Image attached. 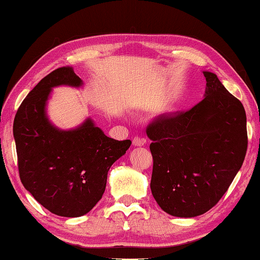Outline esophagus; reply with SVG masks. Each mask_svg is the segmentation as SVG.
I'll use <instances>...</instances> for the list:
<instances>
[{
    "label": "esophagus",
    "mask_w": 260,
    "mask_h": 260,
    "mask_svg": "<svg viewBox=\"0 0 260 260\" xmlns=\"http://www.w3.org/2000/svg\"><path fill=\"white\" fill-rule=\"evenodd\" d=\"M144 143H145V140L141 139V138H138V136L133 139V145L134 146H142Z\"/></svg>",
    "instance_id": "1"
}]
</instances>
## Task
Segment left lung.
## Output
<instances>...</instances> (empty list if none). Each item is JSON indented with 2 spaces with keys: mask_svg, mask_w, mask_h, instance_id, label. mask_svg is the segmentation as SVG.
<instances>
[{
  "mask_svg": "<svg viewBox=\"0 0 260 260\" xmlns=\"http://www.w3.org/2000/svg\"><path fill=\"white\" fill-rule=\"evenodd\" d=\"M204 75V100L186 111L159 116L146 127L152 141L151 192L160 208L175 217H196L216 206L247 153L242 103L215 74Z\"/></svg>",
  "mask_w": 260,
  "mask_h": 260,
  "instance_id": "left-lung-1",
  "label": "left lung"
}]
</instances>
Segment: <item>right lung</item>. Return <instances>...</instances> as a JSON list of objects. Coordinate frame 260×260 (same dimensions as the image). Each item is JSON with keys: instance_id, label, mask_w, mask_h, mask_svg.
Segmentation results:
<instances>
[{"instance_id": "1", "label": "right lung", "mask_w": 260, "mask_h": 260, "mask_svg": "<svg viewBox=\"0 0 260 260\" xmlns=\"http://www.w3.org/2000/svg\"><path fill=\"white\" fill-rule=\"evenodd\" d=\"M82 84L73 67L53 70L28 93L13 121L22 185L44 208L62 217L83 216L98 204L111 165L132 144L108 138L89 118L72 131L51 124L45 106L52 87Z\"/></svg>"}]
</instances>
